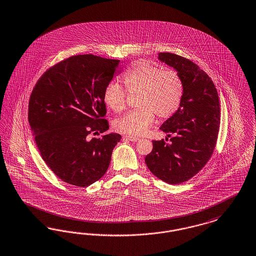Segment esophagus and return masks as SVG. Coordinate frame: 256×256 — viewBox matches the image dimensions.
Returning a JSON list of instances; mask_svg holds the SVG:
<instances>
[{"mask_svg": "<svg viewBox=\"0 0 256 256\" xmlns=\"http://www.w3.org/2000/svg\"><path fill=\"white\" fill-rule=\"evenodd\" d=\"M124 139H126L128 141H132V142H136L138 141L140 138L139 137H136V136H130V135H126L124 137Z\"/></svg>", "mask_w": 256, "mask_h": 256, "instance_id": "1", "label": "esophagus"}]
</instances>
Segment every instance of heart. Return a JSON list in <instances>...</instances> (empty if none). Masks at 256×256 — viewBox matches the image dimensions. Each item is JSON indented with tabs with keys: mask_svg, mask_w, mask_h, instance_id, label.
<instances>
[{
	"mask_svg": "<svg viewBox=\"0 0 256 256\" xmlns=\"http://www.w3.org/2000/svg\"><path fill=\"white\" fill-rule=\"evenodd\" d=\"M124 86L130 95H137L139 108L116 119L113 126L118 132L141 135L152 124L155 115L160 120L174 116L184 96V80L180 73L148 60L136 62L124 72ZM118 84L110 82L102 92L104 104L116 113L126 106L128 94Z\"/></svg>",
	"mask_w": 256,
	"mask_h": 256,
	"instance_id": "obj_1",
	"label": "heart"
}]
</instances>
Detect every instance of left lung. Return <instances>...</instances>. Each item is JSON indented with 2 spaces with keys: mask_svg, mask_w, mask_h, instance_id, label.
Segmentation results:
<instances>
[{
  "mask_svg": "<svg viewBox=\"0 0 256 256\" xmlns=\"http://www.w3.org/2000/svg\"><path fill=\"white\" fill-rule=\"evenodd\" d=\"M159 60L172 66L184 80L182 104L160 130L170 139L152 141L144 158L152 174L168 184L184 183L198 174L214 152L220 126V102L214 84L194 62L172 52Z\"/></svg>",
  "mask_w": 256,
  "mask_h": 256,
  "instance_id": "1",
  "label": "left lung"
}]
</instances>
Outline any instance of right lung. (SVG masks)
I'll return each mask as SVG.
<instances>
[{
	"instance_id": "obj_1",
	"label": "right lung",
	"mask_w": 256,
	"mask_h": 256,
	"mask_svg": "<svg viewBox=\"0 0 256 256\" xmlns=\"http://www.w3.org/2000/svg\"><path fill=\"white\" fill-rule=\"evenodd\" d=\"M119 60L73 55L44 72L31 92L28 122L42 160L64 182L88 186L106 172L117 133L108 122L102 92Z\"/></svg>"
}]
</instances>
